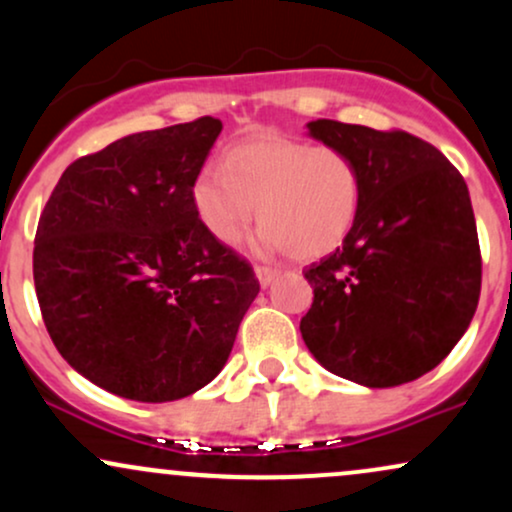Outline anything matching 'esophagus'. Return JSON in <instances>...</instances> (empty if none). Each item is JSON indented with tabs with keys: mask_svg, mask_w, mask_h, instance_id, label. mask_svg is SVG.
Here are the masks:
<instances>
[{
	"mask_svg": "<svg viewBox=\"0 0 512 512\" xmlns=\"http://www.w3.org/2000/svg\"><path fill=\"white\" fill-rule=\"evenodd\" d=\"M255 276H257V281H260L262 286H269L274 281V276H279V269L267 267V264H257Z\"/></svg>",
	"mask_w": 512,
	"mask_h": 512,
	"instance_id": "1",
	"label": "esophagus"
}]
</instances>
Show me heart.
<instances>
[{
  "label": "heart",
  "mask_w": 512,
  "mask_h": 512,
  "mask_svg": "<svg viewBox=\"0 0 512 512\" xmlns=\"http://www.w3.org/2000/svg\"><path fill=\"white\" fill-rule=\"evenodd\" d=\"M361 197V170L344 149L289 137L231 146L221 170H202L192 185V204L211 238L233 245L257 211V245L296 260L337 250L354 228Z\"/></svg>",
  "instance_id": "1"
}]
</instances>
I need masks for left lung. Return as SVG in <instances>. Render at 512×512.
<instances>
[{"instance_id":"8db88e82","label":"left lung","mask_w":512,"mask_h":512,"mask_svg":"<svg viewBox=\"0 0 512 512\" xmlns=\"http://www.w3.org/2000/svg\"><path fill=\"white\" fill-rule=\"evenodd\" d=\"M361 170L358 219L342 248L310 264L303 342L330 373L366 387L421 378L472 322L481 252L467 182L433 144L402 129L308 122Z\"/></svg>"}]
</instances>
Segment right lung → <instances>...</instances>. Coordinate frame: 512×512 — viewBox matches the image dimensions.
<instances>
[{
	"label": "right lung",
	"instance_id": "add662e5",
	"mask_svg": "<svg viewBox=\"0 0 512 512\" xmlns=\"http://www.w3.org/2000/svg\"><path fill=\"white\" fill-rule=\"evenodd\" d=\"M221 127L199 117L76 158L40 214L33 281L52 344L117 397L173 402L211 383L260 293L192 204Z\"/></svg>",
	"mask_w": 512,
	"mask_h": 512
}]
</instances>
